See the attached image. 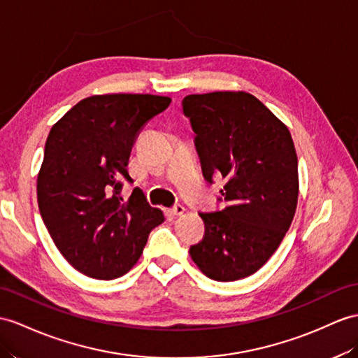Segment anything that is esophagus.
Masks as SVG:
<instances>
[{
	"label": "esophagus",
	"mask_w": 358,
	"mask_h": 358,
	"mask_svg": "<svg viewBox=\"0 0 358 358\" xmlns=\"http://www.w3.org/2000/svg\"><path fill=\"white\" fill-rule=\"evenodd\" d=\"M171 213H173L174 215H182V214L185 213V208H184V205L176 203V205H174V206L171 208Z\"/></svg>",
	"instance_id": "esophagus-1"
}]
</instances>
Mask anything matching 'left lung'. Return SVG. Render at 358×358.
Instances as JSON below:
<instances>
[{
    "instance_id": "obj_1",
    "label": "left lung",
    "mask_w": 358,
    "mask_h": 358,
    "mask_svg": "<svg viewBox=\"0 0 358 358\" xmlns=\"http://www.w3.org/2000/svg\"><path fill=\"white\" fill-rule=\"evenodd\" d=\"M182 110L205 179H226L219 197L224 206L200 213L205 235L189 255L211 280H241L275 254L294 217L299 184L292 135L248 92L187 95Z\"/></svg>"
}]
</instances>
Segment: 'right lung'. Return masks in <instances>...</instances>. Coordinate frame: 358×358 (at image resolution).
Wrapping results in <instances>:
<instances>
[{
    "label": "right lung",
    "instance_id": "obj_1",
    "mask_svg": "<svg viewBox=\"0 0 358 358\" xmlns=\"http://www.w3.org/2000/svg\"><path fill=\"white\" fill-rule=\"evenodd\" d=\"M150 94H106L78 101L51 127L38 174V205L60 254L95 280L127 273L165 219L141 188L123 202L129 156L141 127L170 104Z\"/></svg>",
    "mask_w": 358,
    "mask_h": 358
}]
</instances>
